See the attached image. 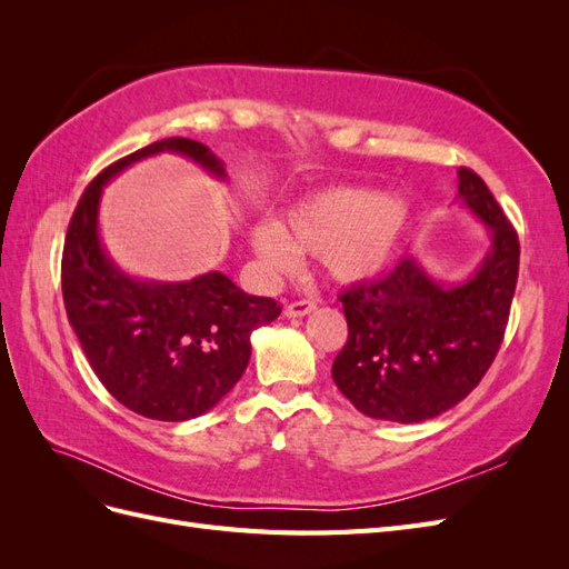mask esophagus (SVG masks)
I'll return each instance as SVG.
<instances>
[{
    "label": "esophagus",
    "instance_id": "obj_1",
    "mask_svg": "<svg viewBox=\"0 0 569 569\" xmlns=\"http://www.w3.org/2000/svg\"><path fill=\"white\" fill-rule=\"evenodd\" d=\"M313 311H316V301H295L284 308V316L287 318H303Z\"/></svg>",
    "mask_w": 569,
    "mask_h": 569
}]
</instances>
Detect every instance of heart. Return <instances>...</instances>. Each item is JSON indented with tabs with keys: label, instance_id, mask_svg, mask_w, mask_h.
Segmentation results:
<instances>
[{
	"label": "heart",
	"instance_id": "1",
	"mask_svg": "<svg viewBox=\"0 0 569 569\" xmlns=\"http://www.w3.org/2000/svg\"><path fill=\"white\" fill-rule=\"evenodd\" d=\"M410 222L412 203L401 194L330 187L291 206L282 228L256 226L251 247L272 272H287L299 253H311L320 256L332 280L356 284L377 278L393 261Z\"/></svg>",
	"mask_w": 569,
	"mask_h": 569
}]
</instances>
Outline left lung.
I'll list each match as a JSON object with an SVG mask.
<instances>
[{"label": "left lung", "instance_id": "8db88e82", "mask_svg": "<svg viewBox=\"0 0 569 569\" xmlns=\"http://www.w3.org/2000/svg\"><path fill=\"white\" fill-rule=\"evenodd\" d=\"M456 201L489 232V249L468 278L437 280L410 256L387 278L339 297L349 339L332 380L368 418L410 425L441 416L479 385L501 349L518 284V232L468 168L458 170Z\"/></svg>", "mask_w": 569, "mask_h": 569}]
</instances>
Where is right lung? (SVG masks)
Listing matches in <instances>:
<instances>
[{
  "label": "right lung",
  "mask_w": 569,
  "mask_h": 569,
  "mask_svg": "<svg viewBox=\"0 0 569 569\" xmlns=\"http://www.w3.org/2000/svg\"><path fill=\"white\" fill-rule=\"evenodd\" d=\"M180 153L218 180L226 166L201 142L166 137L111 163L88 184L66 232L61 289L68 322L99 382L137 416L184 422L209 412L244 375L251 332L282 313L218 270L184 282L132 278L99 234L104 184L137 161Z\"/></svg>",
  "instance_id": "add662e5"
}]
</instances>
